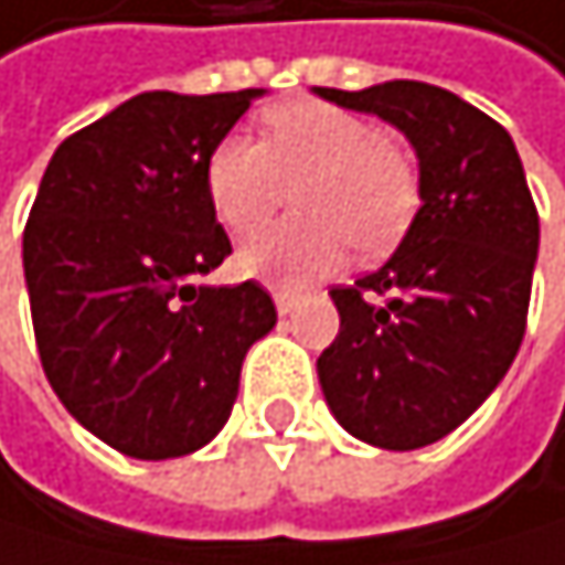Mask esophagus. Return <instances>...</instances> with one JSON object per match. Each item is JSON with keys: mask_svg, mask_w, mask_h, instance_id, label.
I'll list each match as a JSON object with an SVG mask.
<instances>
[{"mask_svg": "<svg viewBox=\"0 0 565 565\" xmlns=\"http://www.w3.org/2000/svg\"><path fill=\"white\" fill-rule=\"evenodd\" d=\"M292 307H296V299L289 292H276V310H279V317H289Z\"/></svg>", "mask_w": 565, "mask_h": 565, "instance_id": "obj_1", "label": "esophagus"}]
</instances>
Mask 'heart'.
Listing matches in <instances>:
<instances>
[{
    "mask_svg": "<svg viewBox=\"0 0 565 565\" xmlns=\"http://www.w3.org/2000/svg\"><path fill=\"white\" fill-rule=\"evenodd\" d=\"M296 190L303 217L252 235L238 269L279 289H299L338 273L351 248L388 252L419 207V170L398 142L367 118L317 98L273 105L262 142L227 136L204 167L207 204L235 235H248Z\"/></svg>",
    "mask_w": 565,
    "mask_h": 565,
    "instance_id": "b5f03b06",
    "label": "heart"
}]
</instances>
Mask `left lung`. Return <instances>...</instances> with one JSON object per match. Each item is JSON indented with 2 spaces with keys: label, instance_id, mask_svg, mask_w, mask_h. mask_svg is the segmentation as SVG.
<instances>
[{
  "label": "left lung",
  "instance_id": "left-lung-1",
  "mask_svg": "<svg viewBox=\"0 0 565 565\" xmlns=\"http://www.w3.org/2000/svg\"><path fill=\"white\" fill-rule=\"evenodd\" d=\"M313 92L385 118L419 160L423 207L382 269L330 289L341 330L317 358L351 436L419 450L478 409L522 348L539 211L511 136L454 92L423 81Z\"/></svg>",
  "mask_w": 565,
  "mask_h": 565
}]
</instances>
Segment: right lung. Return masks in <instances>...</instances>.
Wrapping results in <instances>:
<instances>
[{
	"mask_svg": "<svg viewBox=\"0 0 565 565\" xmlns=\"http://www.w3.org/2000/svg\"><path fill=\"white\" fill-rule=\"evenodd\" d=\"M262 95H136L67 136L40 180L23 232L40 364L64 409L126 457L211 444L248 348L276 327L258 282H190L232 255L204 167Z\"/></svg>",
	"mask_w": 565,
	"mask_h": 565,
	"instance_id": "1",
	"label": "right lung"
}]
</instances>
